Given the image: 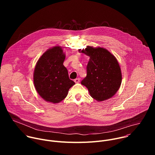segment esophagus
<instances>
[{
  "label": "esophagus",
  "instance_id": "1",
  "mask_svg": "<svg viewBox=\"0 0 155 155\" xmlns=\"http://www.w3.org/2000/svg\"><path fill=\"white\" fill-rule=\"evenodd\" d=\"M80 79L79 78H76V79H75V80H74V81H75V83H79V82H80Z\"/></svg>",
  "mask_w": 155,
  "mask_h": 155
}]
</instances>
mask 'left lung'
<instances>
[{
	"label": "left lung",
	"mask_w": 155,
	"mask_h": 155,
	"mask_svg": "<svg viewBox=\"0 0 155 155\" xmlns=\"http://www.w3.org/2000/svg\"><path fill=\"white\" fill-rule=\"evenodd\" d=\"M90 57L87 65L86 77L81 84L85 86L90 96L97 101L113 97L119 90L122 75L117 58L107 50L87 47L79 50Z\"/></svg>",
	"instance_id": "obj_1"
}]
</instances>
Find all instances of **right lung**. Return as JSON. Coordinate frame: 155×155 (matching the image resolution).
Listing matches in <instances>:
<instances>
[{
	"mask_svg": "<svg viewBox=\"0 0 155 155\" xmlns=\"http://www.w3.org/2000/svg\"><path fill=\"white\" fill-rule=\"evenodd\" d=\"M65 56L62 47L48 49L38 60L34 72V83L38 94L47 102L59 103L75 84L69 79L63 62Z\"/></svg>",
	"mask_w": 155,
	"mask_h": 155,
	"instance_id": "1",
	"label": "right lung"
}]
</instances>
